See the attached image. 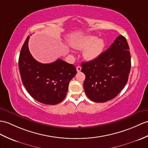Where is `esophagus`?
Returning a JSON list of instances; mask_svg holds the SVG:
<instances>
[{
	"label": "esophagus",
	"instance_id": "1",
	"mask_svg": "<svg viewBox=\"0 0 148 148\" xmlns=\"http://www.w3.org/2000/svg\"><path fill=\"white\" fill-rule=\"evenodd\" d=\"M76 70H77V73H79V72L81 71V67L80 66H78L76 67Z\"/></svg>",
	"mask_w": 148,
	"mask_h": 148
}]
</instances>
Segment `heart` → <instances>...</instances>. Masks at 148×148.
<instances>
[{"label": "heart", "mask_w": 148, "mask_h": 148, "mask_svg": "<svg viewBox=\"0 0 148 148\" xmlns=\"http://www.w3.org/2000/svg\"><path fill=\"white\" fill-rule=\"evenodd\" d=\"M105 42L101 38H97L93 35H87L75 40L72 46L78 50H82V55L86 60H94L103 52Z\"/></svg>", "instance_id": "1"}]
</instances>
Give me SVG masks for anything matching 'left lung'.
Returning a JSON list of instances; mask_svg holds the SVG:
<instances>
[{"label":"left lung","mask_w":148,"mask_h":148,"mask_svg":"<svg viewBox=\"0 0 148 148\" xmlns=\"http://www.w3.org/2000/svg\"><path fill=\"white\" fill-rule=\"evenodd\" d=\"M129 47L119 35L97 59L81 64L84 90L91 101L103 103L114 98L127 82L131 67Z\"/></svg>","instance_id":"obj_1"}]
</instances>
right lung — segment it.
I'll use <instances>...</instances> for the list:
<instances>
[{"instance_id":"right-lung-1","label":"right lung","mask_w":148,"mask_h":148,"mask_svg":"<svg viewBox=\"0 0 148 148\" xmlns=\"http://www.w3.org/2000/svg\"><path fill=\"white\" fill-rule=\"evenodd\" d=\"M29 36L21 50L19 69L24 86L32 97L42 103L57 105L66 97L70 81L76 69L61 59L50 64L36 61L28 49Z\"/></svg>"}]
</instances>
